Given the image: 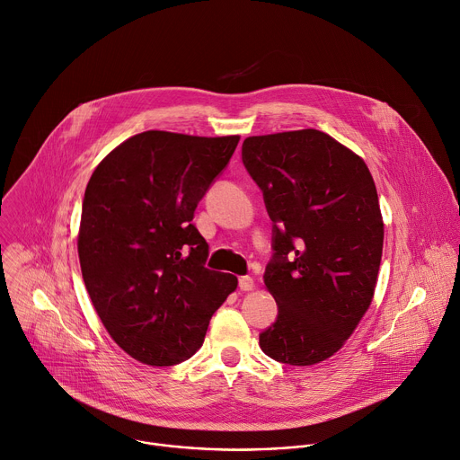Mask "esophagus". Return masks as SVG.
<instances>
[{
    "mask_svg": "<svg viewBox=\"0 0 460 460\" xmlns=\"http://www.w3.org/2000/svg\"><path fill=\"white\" fill-rule=\"evenodd\" d=\"M238 288H240L242 291H251V289L254 288V280H252L251 277H240Z\"/></svg>",
    "mask_w": 460,
    "mask_h": 460,
    "instance_id": "obj_1",
    "label": "esophagus"
}]
</instances>
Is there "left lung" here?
<instances>
[{"mask_svg": "<svg viewBox=\"0 0 460 460\" xmlns=\"http://www.w3.org/2000/svg\"><path fill=\"white\" fill-rule=\"evenodd\" d=\"M242 160L275 222L264 282L279 318L260 348L282 364H318L346 344L375 295L384 220L373 176L316 128L249 137Z\"/></svg>", "mask_w": 460, "mask_h": 460, "instance_id": "obj_1", "label": "left lung"}]
</instances>
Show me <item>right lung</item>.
I'll list each match as a JSON object with an SVG mask.
<instances>
[{"mask_svg":"<svg viewBox=\"0 0 460 460\" xmlns=\"http://www.w3.org/2000/svg\"><path fill=\"white\" fill-rule=\"evenodd\" d=\"M238 140L146 130L114 147L87 183L84 282L111 339L142 364L190 358L238 286L234 275L204 266L209 245L190 224Z\"/></svg>","mask_w":460,"mask_h":460,"instance_id":"right-lung-1","label":"right lung"}]
</instances>
